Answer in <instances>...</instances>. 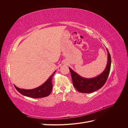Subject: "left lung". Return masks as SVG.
I'll return each mask as SVG.
<instances>
[{
  "mask_svg": "<svg viewBox=\"0 0 128 128\" xmlns=\"http://www.w3.org/2000/svg\"><path fill=\"white\" fill-rule=\"evenodd\" d=\"M107 51V64L104 72L97 76L91 78H86L80 76L69 68L74 86L76 90L81 93H92L99 90L105 84L110 70L111 58L109 51Z\"/></svg>",
  "mask_w": 128,
  "mask_h": 128,
  "instance_id": "1",
  "label": "left lung"
}]
</instances>
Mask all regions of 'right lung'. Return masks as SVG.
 Wrapping results in <instances>:
<instances>
[{
  "label": "right lung",
  "mask_w": 128,
  "mask_h": 128,
  "mask_svg": "<svg viewBox=\"0 0 128 128\" xmlns=\"http://www.w3.org/2000/svg\"><path fill=\"white\" fill-rule=\"evenodd\" d=\"M56 72V71H55L50 76V77L44 83L42 84V86H40L39 87L33 89H30V90H25V89L18 88L15 86H14L18 92L24 96H29V97L33 98L46 97V96H48L50 94L52 90V77Z\"/></svg>",
  "instance_id": "add662e5"
}]
</instances>
